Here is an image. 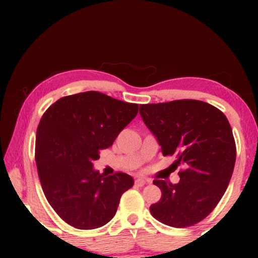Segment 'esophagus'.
Here are the masks:
<instances>
[{
	"mask_svg": "<svg viewBox=\"0 0 258 258\" xmlns=\"http://www.w3.org/2000/svg\"><path fill=\"white\" fill-rule=\"evenodd\" d=\"M135 183H136V185L143 186L144 184H147V183H149V180L144 179V178H137V179H136Z\"/></svg>",
	"mask_w": 258,
	"mask_h": 258,
	"instance_id": "esophagus-1",
	"label": "esophagus"
}]
</instances>
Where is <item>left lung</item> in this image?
<instances>
[{
	"label": "left lung",
	"mask_w": 258,
	"mask_h": 258,
	"mask_svg": "<svg viewBox=\"0 0 258 258\" xmlns=\"http://www.w3.org/2000/svg\"><path fill=\"white\" fill-rule=\"evenodd\" d=\"M139 114L162 155H176L174 162L184 167L176 184L154 179L161 199L150 212L167 226H193L211 214L232 178L236 158L232 127L221 110L194 99L139 105Z\"/></svg>",
	"instance_id": "8db88e82"
}]
</instances>
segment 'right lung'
<instances>
[{
  "mask_svg": "<svg viewBox=\"0 0 258 258\" xmlns=\"http://www.w3.org/2000/svg\"><path fill=\"white\" fill-rule=\"evenodd\" d=\"M137 112V104L88 91L63 97L43 114L36 132L38 178L49 205L68 224L96 229L116 214L135 180L122 172L99 173L93 162Z\"/></svg>",
  "mask_w": 258,
  "mask_h": 258,
  "instance_id": "right-lung-1",
  "label": "right lung"
}]
</instances>
